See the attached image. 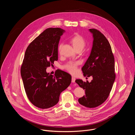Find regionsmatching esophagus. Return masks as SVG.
Masks as SVG:
<instances>
[{
    "mask_svg": "<svg viewBox=\"0 0 135 135\" xmlns=\"http://www.w3.org/2000/svg\"><path fill=\"white\" fill-rule=\"evenodd\" d=\"M75 80H76V79L74 78V77H72V78H71V82L72 83H74L75 82Z\"/></svg>",
    "mask_w": 135,
    "mask_h": 135,
    "instance_id": "34e87169",
    "label": "esophagus"
}]
</instances>
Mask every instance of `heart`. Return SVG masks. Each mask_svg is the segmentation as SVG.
Segmentation results:
<instances>
[{"mask_svg": "<svg viewBox=\"0 0 135 135\" xmlns=\"http://www.w3.org/2000/svg\"><path fill=\"white\" fill-rule=\"evenodd\" d=\"M70 42L74 47V48L77 50L82 51L86 45V41L83 36L78 34L70 38ZM62 47V44H60L58 46V51L60 52ZM79 64L78 61L76 62H69L66 65H65V69L71 74H74L76 72L78 69V66Z\"/></svg>", "mask_w": 135, "mask_h": 135, "instance_id": "heart-1", "label": "heart"}]
</instances>
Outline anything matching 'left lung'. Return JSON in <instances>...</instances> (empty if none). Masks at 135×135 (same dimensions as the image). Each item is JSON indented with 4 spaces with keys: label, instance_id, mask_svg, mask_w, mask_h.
I'll use <instances>...</instances> for the list:
<instances>
[{
    "label": "left lung",
    "instance_id": "obj_1",
    "mask_svg": "<svg viewBox=\"0 0 135 135\" xmlns=\"http://www.w3.org/2000/svg\"><path fill=\"white\" fill-rule=\"evenodd\" d=\"M93 34L92 50L82 70L84 76H92L91 82L76 80L84 90L85 95L79 99V103L86 107H96L104 103L110 92L115 79L114 57L110 45L99 30L90 29Z\"/></svg>",
    "mask_w": 135,
    "mask_h": 135
}]
</instances>
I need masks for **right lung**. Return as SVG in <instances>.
<instances>
[{
  "label": "right lung",
  "mask_w": 135,
  "mask_h": 135,
  "mask_svg": "<svg viewBox=\"0 0 135 135\" xmlns=\"http://www.w3.org/2000/svg\"><path fill=\"white\" fill-rule=\"evenodd\" d=\"M65 31L59 28L46 29L30 43L21 67L25 90L30 102L42 109L58 103L60 94L70 84L68 73L57 69L54 75L46 69L58 58L57 48Z\"/></svg>",
  "instance_id": "obj_1"
}]
</instances>
